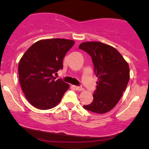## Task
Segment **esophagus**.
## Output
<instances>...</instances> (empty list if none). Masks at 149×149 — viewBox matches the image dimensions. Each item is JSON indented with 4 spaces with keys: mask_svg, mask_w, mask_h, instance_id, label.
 I'll use <instances>...</instances> for the list:
<instances>
[{
    "mask_svg": "<svg viewBox=\"0 0 149 149\" xmlns=\"http://www.w3.org/2000/svg\"><path fill=\"white\" fill-rule=\"evenodd\" d=\"M74 88L76 90H78V91H82V90H83V88L81 86H74Z\"/></svg>",
    "mask_w": 149,
    "mask_h": 149,
    "instance_id": "34e87169",
    "label": "esophagus"
}]
</instances>
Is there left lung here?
I'll list each match as a JSON object with an SVG mask.
<instances>
[{"label": "left lung", "mask_w": 149, "mask_h": 149, "mask_svg": "<svg viewBox=\"0 0 149 149\" xmlns=\"http://www.w3.org/2000/svg\"><path fill=\"white\" fill-rule=\"evenodd\" d=\"M79 48L90 54L98 78L93 102L83 106L86 110L102 114L116 107L130 80L127 62L116 48L101 42H85Z\"/></svg>", "instance_id": "8db88e82"}]
</instances>
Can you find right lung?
<instances>
[{
  "mask_svg": "<svg viewBox=\"0 0 149 149\" xmlns=\"http://www.w3.org/2000/svg\"><path fill=\"white\" fill-rule=\"evenodd\" d=\"M74 41L53 38L39 40L26 50L19 62L20 85L29 102L41 110L60 102L69 85L53 74L63 69V59Z\"/></svg>",
  "mask_w": 149,
  "mask_h": 149,
  "instance_id": "add662e5",
  "label": "right lung"
}]
</instances>
